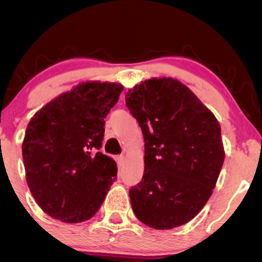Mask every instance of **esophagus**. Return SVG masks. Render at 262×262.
Returning <instances> with one entry per match:
<instances>
[{
  "label": "esophagus",
  "mask_w": 262,
  "mask_h": 262,
  "mask_svg": "<svg viewBox=\"0 0 262 262\" xmlns=\"http://www.w3.org/2000/svg\"><path fill=\"white\" fill-rule=\"evenodd\" d=\"M116 159H117V162H118V166L122 167L123 164H124V156H123V155H118Z\"/></svg>",
  "instance_id": "34e87169"
}]
</instances>
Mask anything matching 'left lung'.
Listing matches in <instances>:
<instances>
[{"label": "left lung", "instance_id": "1", "mask_svg": "<svg viewBox=\"0 0 262 262\" xmlns=\"http://www.w3.org/2000/svg\"><path fill=\"white\" fill-rule=\"evenodd\" d=\"M144 135V175L129 191L141 223L172 229L209 200L224 162L221 125L193 92L173 79H150L125 95Z\"/></svg>", "mask_w": 262, "mask_h": 262}]
</instances>
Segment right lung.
<instances>
[{
	"mask_svg": "<svg viewBox=\"0 0 262 262\" xmlns=\"http://www.w3.org/2000/svg\"><path fill=\"white\" fill-rule=\"evenodd\" d=\"M123 86L82 82L41 108L29 122L22 155L35 202L47 214L80 223L100 209L117 164L100 151L104 118Z\"/></svg>",
	"mask_w": 262,
	"mask_h": 262,
	"instance_id": "add662e5",
	"label": "right lung"
}]
</instances>
